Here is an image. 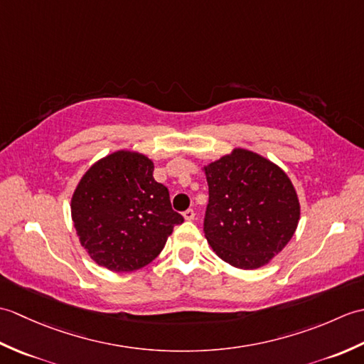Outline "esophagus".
Listing matches in <instances>:
<instances>
[{"label":"esophagus","instance_id":"34e87169","mask_svg":"<svg viewBox=\"0 0 364 364\" xmlns=\"http://www.w3.org/2000/svg\"><path fill=\"white\" fill-rule=\"evenodd\" d=\"M183 218L186 219V220H194V218H196V213H194V210H188V211H184V213H183Z\"/></svg>","mask_w":364,"mask_h":364}]
</instances>
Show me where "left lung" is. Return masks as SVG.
<instances>
[{"label": "left lung", "instance_id": "1", "mask_svg": "<svg viewBox=\"0 0 364 364\" xmlns=\"http://www.w3.org/2000/svg\"><path fill=\"white\" fill-rule=\"evenodd\" d=\"M210 188L205 237L237 269L269 264L294 236L300 203L289 176L261 154L233 149L202 167Z\"/></svg>", "mask_w": 364, "mask_h": 364}]
</instances>
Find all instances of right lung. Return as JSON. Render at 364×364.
<instances>
[{
  "mask_svg": "<svg viewBox=\"0 0 364 364\" xmlns=\"http://www.w3.org/2000/svg\"><path fill=\"white\" fill-rule=\"evenodd\" d=\"M153 170L144 153L117 150L94 162L76 184L72 220L80 244L98 266L112 272L146 266L183 222Z\"/></svg>",
  "mask_w": 364,
  "mask_h": 364,
  "instance_id": "obj_1",
  "label": "right lung"
}]
</instances>
